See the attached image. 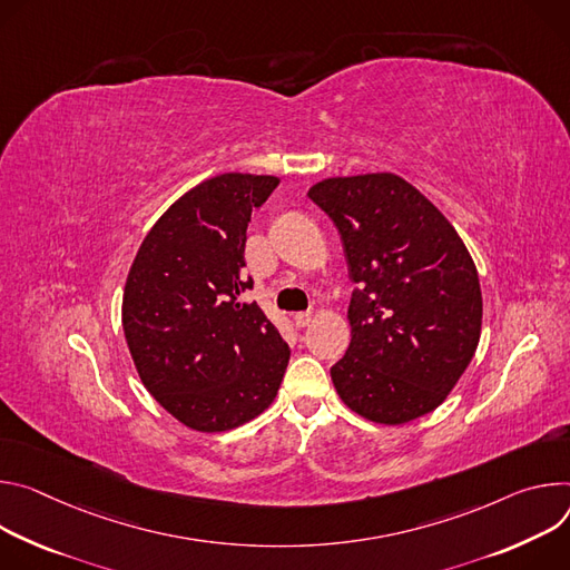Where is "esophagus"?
<instances>
[{
    "instance_id": "1",
    "label": "esophagus",
    "mask_w": 570,
    "mask_h": 570,
    "mask_svg": "<svg viewBox=\"0 0 570 570\" xmlns=\"http://www.w3.org/2000/svg\"><path fill=\"white\" fill-rule=\"evenodd\" d=\"M314 320V314L307 309V312H296L294 314V324H296V328H305V326H309V322Z\"/></svg>"
}]
</instances>
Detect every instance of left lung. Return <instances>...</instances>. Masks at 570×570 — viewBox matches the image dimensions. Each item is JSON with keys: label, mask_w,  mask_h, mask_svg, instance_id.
<instances>
[{"label": "left lung", "mask_w": 570, "mask_h": 570, "mask_svg": "<svg viewBox=\"0 0 570 570\" xmlns=\"http://www.w3.org/2000/svg\"><path fill=\"white\" fill-rule=\"evenodd\" d=\"M307 197L337 226L348 276L351 344L333 364L340 399L401 425L436 410L466 371L482 328L478 269L451 222L405 178H326Z\"/></svg>", "instance_id": "8db88e82"}]
</instances>
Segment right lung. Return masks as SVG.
I'll return each instance as SVG.
<instances>
[{"label": "right lung", "instance_id": "add662e5", "mask_svg": "<svg viewBox=\"0 0 570 570\" xmlns=\"http://www.w3.org/2000/svg\"><path fill=\"white\" fill-rule=\"evenodd\" d=\"M281 180L219 174L185 193L147 233L121 301V326L147 392L183 425L233 430L278 394L289 346L242 294L250 210Z\"/></svg>", "mask_w": 570, "mask_h": 570}]
</instances>
